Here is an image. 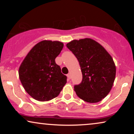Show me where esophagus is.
Listing matches in <instances>:
<instances>
[{
  "mask_svg": "<svg viewBox=\"0 0 134 134\" xmlns=\"http://www.w3.org/2000/svg\"><path fill=\"white\" fill-rule=\"evenodd\" d=\"M67 77H68V79H71V75H70V74H67Z\"/></svg>",
  "mask_w": 134,
  "mask_h": 134,
  "instance_id": "esophagus-1",
  "label": "esophagus"
}]
</instances>
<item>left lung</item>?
<instances>
[{"mask_svg": "<svg viewBox=\"0 0 134 134\" xmlns=\"http://www.w3.org/2000/svg\"><path fill=\"white\" fill-rule=\"evenodd\" d=\"M66 46L77 58L82 73L81 83L74 87L76 94L90 103L100 101L110 91L115 79L112 57L91 38L72 40Z\"/></svg>", "mask_w": 134, "mask_h": 134, "instance_id": "obj_1", "label": "left lung"}]
</instances>
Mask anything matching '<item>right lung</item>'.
<instances>
[{"label": "right lung", "instance_id": "obj_1", "mask_svg": "<svg viewBox=\"0 0 134 134\" xmlns=\"http://www.w3.org/2000/svg\"><path fill=\"white\" fill-rule=\"evenodd\" d=\"M63 47L62 42L44 40L36 44L22 62L20 80L35 99L47 101L56 98L66 83L67 77L55 61Z\"/></svg>", "mask_w": 134, "mask_h": 134}]
</instances>
